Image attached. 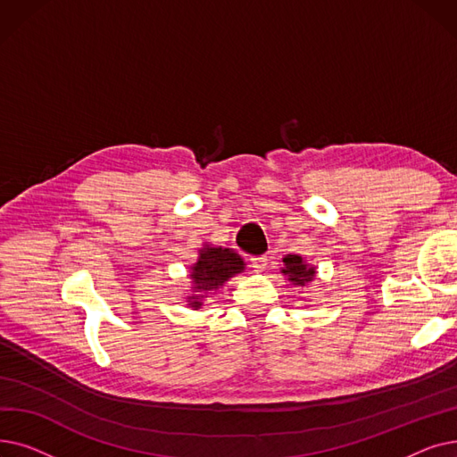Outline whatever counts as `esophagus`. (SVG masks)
<instances>
[{"instance_id":"obj_1","label":"esophagus","mask_w":457,"mask_h":457,"mask_svg":"<svg viewBox=\"0 0 457 457\" xmlns=\"http://www.w3.org/2000/svg\"><path fill=\"white\" fill-rule=\"evenodd\" d=\"M250 265L255 272H262L267 269V257L265 255H252L250 257Z\"/></svg>"}]
</instances>
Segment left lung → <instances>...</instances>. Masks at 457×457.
Instances as JSON below:
<instances>
[{
    "mask_svg": "<svg viewBox=\"0 0 457 457\" xmlns=\"http://www.w3.org/2000/svg\"><path fill=\"white\" fill-rule=\"evenodd\" d=\"M281 274L289 279L291 285L296 287H303L309 285L311 281L315 279L317 276V269L313 265H309V262L298 255V253H287L283 257V267H281Z\"/></svg>",
    "mask_w": 457,
    "mask_h": 457,
    "instance_id": "obj_1",
    "label": "left lung"
}]
</instances>
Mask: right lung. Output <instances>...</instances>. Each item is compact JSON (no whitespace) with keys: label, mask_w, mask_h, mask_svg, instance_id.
Here are the masks:
<instances>
[{"label":"right lung","mask_w":457,"mask_h":457,"mask_svg":"<svg viewBox=\"0 0 457 457\" xmlns=\"http://www.w3.org/2000/svg\"><path fill=\"white\" fill-rule=\"evenodd\" d=\"M246 270L245 259L231 248L204 245L198 250V259L190 267V295L187 305L192 309H202L207 295H214L224 287V283Z\"/></svg>","instance_id":"1"}]
</instances>
